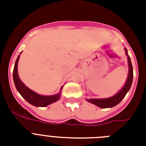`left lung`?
Listing matches in <instances>:
<instances>
[{
    "label": "left lung",
    "instance_id": "obj_1",
    "mask_svg": "<svg viewBox=\"0 0 146 146\" xmlns=\"http://www.w3.org/2000/svg\"><path fill=\"white\" fill-rule=\"evenodd\" d=\"M125 52L127 55V61L129 65V75L127 77V82L125 83L124 86L120 92H118L115 96H112L108 98H91V99H86L87 101L92 104H96V106L102 108H113L118 104L123 98L125 96L127 95L128 91L131 87L132 82H133V66H132L131 60L129 58L128 53H127V48H125Z\"/></svg>",
    "mask_w": 146,
    "mask_h": 146
}]
</instances>
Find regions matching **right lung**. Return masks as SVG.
Wrapping results in <instances>:
<instances>
[{
	"mask_svg": "<svg viewBox=\"0 0 146 146\" xmlns=\"http://www.w3.org/2000/svg\"><path fill=\"white\" fill-rule=\"evenodd\" d=\"M19 58V55L15 62L14 69H13V78L15 86L17 88V91L19 92V94L22 96V97L23 98L26 102H28L29 104H33L35 107H46L49 104L58 101L60 96V92L56 94L54 96H41V95L37 94L25 86L23 82L19 80L18 72H17V65H18ZM62 89H63V87H61L60 91L62 90Z\"/></svg>",
	"mask_w": 146,
	"mask_h": 146,
	"instance_id": "1",
	"label": "right lung"
}]
</instances>
